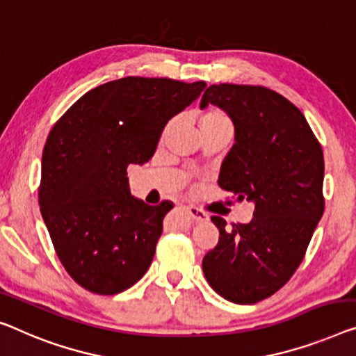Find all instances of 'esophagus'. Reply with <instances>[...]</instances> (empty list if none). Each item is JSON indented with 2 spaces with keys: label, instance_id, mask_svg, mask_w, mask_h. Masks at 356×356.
Listing matches in <instances>:
<instances>
[{
  "label": "esophagus",
  "instance_id": "1",
  "mask_svg": "<svg viewBox=\"0 0 356 356\" xmlns=\"http://www.w3.org/2000/svg\"><path fill=\"white\" fill-rule=\"evenodd\" d=\"M187 211H188V214L192 216V219L195 222H206L209 219L208 214H206L204 211H201L200 208H195V206H188Z\"/></svg>",
  "mask_w": 356,
  "mask_h": 356
}]
</instances>
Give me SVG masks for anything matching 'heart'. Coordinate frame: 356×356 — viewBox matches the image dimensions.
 Here are the masks:
<instances>
[{
    "label": "heart",
    "mask_w": 356,
    "mask_h": 356,
    "mask_svg": "<svg viewBox=\"0 0 356 356\" xmlns=\"http://www.w3.org/2000/svg\"><path fill=\"white\" fill-rule=\"evenodd\" d=\"M219 124L232 126L229 118H227V116L222 113V111H217V110L208 111V113H204L200 120V129H201V127H206V126H219Z\"/></svg>",
    "instance_id": "obj_1"
}]
</instances>
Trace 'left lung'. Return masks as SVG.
<instances>
[{"mask_svg": "<svg viewBox=\"0 0 356 356\" xmlns=\"http://www.w3.org/2000/svg\"><path fill=\"white\" fill-rule=\"evenodd\" d=\"M227 111L235 144L220 166V188L254 203L249 224L219 216V243L203 259L211 288L235 304H256L288 283L325 211V158L302 111L264 86L212 84L201 97Z\"/></svg>", "mask_w": 356, "mask_h": 356, "instance_id": "left-lung-1", "label": "left lung"}]
</instances>
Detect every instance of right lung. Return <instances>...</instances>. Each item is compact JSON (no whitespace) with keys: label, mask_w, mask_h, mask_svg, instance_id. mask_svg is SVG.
Instances as JSON below:
<instances>
[{"label":"right lung","mask_w":356,"mask_h":356,"mask_svg":"<svg viewBox=\"0 0 356 356\" xmlns=\"http://www.w3.org/2000/svg\"><path fill=\"white\" fill-rule=\"evenodd\" d=\"M204 81L126 76L91 89L47 136L38 203L56 254L81 288L113 296L150 267L171 201L129 192L127 166L153 156L164 126Z\"/></svg>","instance_id":"add662e5"}]
</instances>
